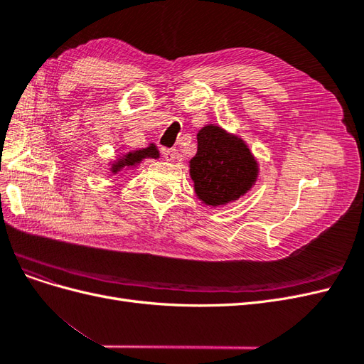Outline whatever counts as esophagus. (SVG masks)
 Wrapping results in <instances>:
<instances>
[{
	"label": "esophagus",
	"instance_id": "34e87169",
	"mask_svg": "<svg viewBox=\"0 0 364 364\" xmlns=\"http://www.w3.org/2000/svg\"><path fill=\"white\" fill-rule=\"evenodd\" d=\"M161 153L165 161H174L176 159V150L174 149H161Z\"/></svg>",
	"mask_w": 364,
	"mask_h": 364
}]
</instances>
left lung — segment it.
<instances>
[{"mask_svg": "<svg viewBox=\"0 0 364 364\" xmlns=\"http://www.w3.org/2000/svg\"><path fill=\"white\" fill-rule=\"evenodd\" d=\"M188 167L197 199L211 208L246 196L259 174L258 159L246 141L217 124L197 132V153Z\"/></svg>", "mask_w": 364, "mask_h": 364, "instance_id": "obj_1", "label": "left lung"}]
</instances>
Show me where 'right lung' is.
I'll list each match as a JSON object with an SVG mask.
<instances>
[{
    "label": "right lung",
    "mask_w": 364,
    "mask_h": 364,
    "mask_svg": "<svg viewBox=\"0 0 364 364\" xmlns=\"http://www.w3.org/2000/svg\"><path fill=\"white\" fill-rule=\"evenodd\" d=\"M144 159H159V150L155 142H149L146 147L138 149V150L119 153L115 159L109 161L107 164L109 173H112L115 176L121 171L136 170L139 167V164Z\"/></svg>",
    "instance_id": "obj_1"
}]
</instances>
